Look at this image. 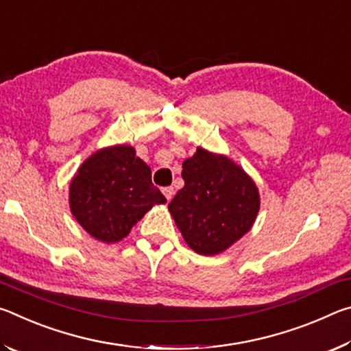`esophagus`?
<instances>
[{
	"mask_svg": "<svg viewBox=\"0 0 351 351\" xmlns=\"http://www.w3.org/2000/svg\"><path fill=\"white\" fill-rule=\"evenodd\" d=\"M173 192H175L173 187H164L162 189V193H164V197L167 198V201H170L171 197H173Z\"/></svg>",
	"mask_w": 351,
	"mask_h": 351,
	"instance_id": "obj_1",
	"label": "esophagus"
}]
</instances>
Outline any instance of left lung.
<instances>
[{"label":"left lung","instance_id":"8db88e82","mask_svg":"<svg viewBox=\"0 0 351 351\" xmlns=\"http://www.w3.org/2000/svg\"><path fill=\"white\" fill-rule=\"evenodd\" d=\"M181 176L184 187L169 210L195 252H223L252 228L260 209L258 190L229 158L197 148L182 162Z\"/></svg>","mask_w":351,"mask_h":351}]
</instances>
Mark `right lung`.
<instances>
[{"mask_svg":"<svg viewBox=\"0 0 351 351\" xmlns=\"http://www.w3.org/2000/svg\"><path fill=\"white\" fill-rule=\"evenodd\" d=\"M165 197L152 182V170L130 145L99 150L71 181V212L96 240L121 241Z\"/></svg>","mask_w":351,"mask_h":351,"instance_id":"obj_1","label":"right lung"}]
</instances>
